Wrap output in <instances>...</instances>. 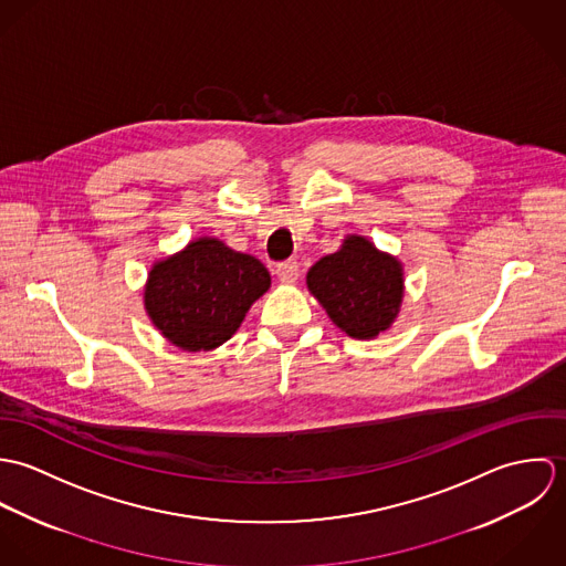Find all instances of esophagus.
Wrapping results in <instances>:
<instances>
[{"label": "esophagus", "mask_w": 566, "mask_h": 566, "mask_svg": "<svg viewBox=\"0 0 566 566\" xmlns=\"http://www.w3.org/2000/svg\"><path fill=\"white\" fill-rule=\"evenodd\" d=\"M276 276L283 281V283H294L298 276H301V268H298V261L294 259H287L283 263L276 265Z\"/></svg>", "instance_id": "esophagus-1"}]
</instances>
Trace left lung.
Wrapping results in <instances>:
<instances>
[{"instance_id": "obj_1", "label": "left lung", "mask_w": 566, "mask_h": 566, "mask_svg": "<svg viewBox=\"0 0 566 566\" xmlns=\"http://www.w3.org/2000/svg\"><path fill=\"white\" fill-rule=\"evenodd\" d=\"M307 287L346 335L373 339L397 321L403 301V265L361 235L316 261Z\"/></svg>"}]
</instances>
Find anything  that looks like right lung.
Returning a JSON list of instances; mask_svg holds the SVG:
<instances>
[{"label": "right lung", "mask_w": 566, "mask_h": 566, "mask_svg": "<svg viewBox=\"0 0 566 566\" xmlns=\"http://www.w3.org/2000/svg\"><path fill=\"white\" fill-rule=\"evenodd\" d=\"M268 287L270 272L259 259L218 238H198L153 265L144 305L174 346L213 350L233 337Z\"/></svg>", "instance_id": "1"}]
</instances>
